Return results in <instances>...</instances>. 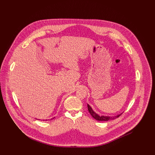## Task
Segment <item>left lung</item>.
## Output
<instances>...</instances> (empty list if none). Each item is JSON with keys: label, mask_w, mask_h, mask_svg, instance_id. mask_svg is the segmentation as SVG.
<instances>
[{"label": "left lung", "mask_w": 155, "mask_h": 155, "mask_svg": "<svg viewBox=\"0 0 155 155\" xmlns=\"http://www.w3.org/2000/svg\"><path fill=\"white\" fill-rule=\"evenodd\" d=\"M87 109H88V111H89L90 114L91 115V116L96 119L97 121H109V120H115L117 118H118L122 114H119L117 116H114V117H108V116H104V115H101L100 116L99 115L97 114L94 110L92 109L91 107L89 105L87 104Z\"/></svg>", "instance_id": "obj_1"}]
</instances>
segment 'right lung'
Listing matches in <instances>:
<instances>
[{"label":"right lung","instance_id":"add662e5","mask_svg":"<svg viewBox=\"0 0 155 155\" xmlns=\"http://www.w3.org/2000/svg\"><path fill=\"white\" fill-rule=\"evenodd\" d=\"M54 118H51V119H50V120H53V119H54Z\"/></svg>","mask_w":155,"mask_h":155}]
</instances>
